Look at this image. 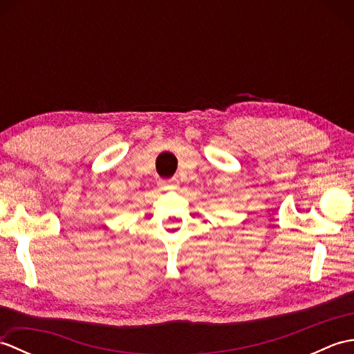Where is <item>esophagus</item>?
Wrapping results in <instances>:
<instances>
[{
  "mask_svg": "<svg viewBox=\"0 0 354 354\" xmlns=\"http://www.w3.org/2000/svg\"><path fill=\"white\" fill-rule=\"evenodd\" d=\"M161 189H176L179 185V181L176 178H171V179H164V181H160Z\"/></svg>",
  "mask_w": 354,
  "mask_h": 354,
  "instance_id": "obj_1",
  "label": "esophagus"
}]
</instances>
